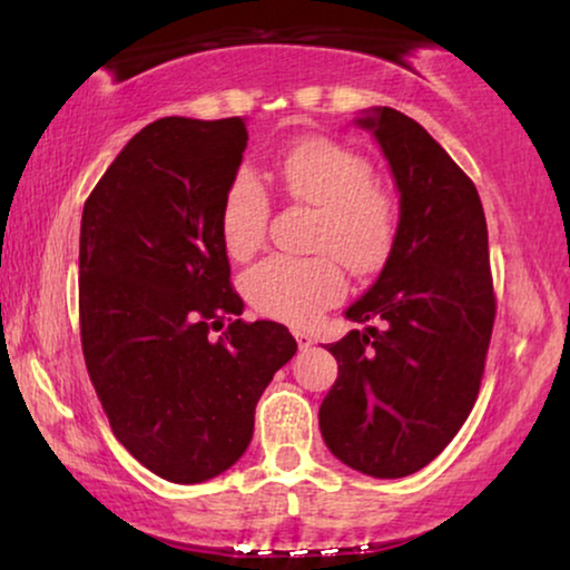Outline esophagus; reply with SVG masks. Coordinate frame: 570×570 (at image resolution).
<instances>
[{
    "label": "esophagus",
    "mask_w": 570,
    "mask_h": 570,
    "mask_svg": "<svg viewBox=\"0 0 570 570\" xmlns=\"http://www.w3.org/2000/svg\"><path fill=\"white\" fill-rule=\"evenodd\" d=\"M295 342H298L301 350H308L311 345H314V337H311V334H306V332H295Z\"/></svg>",
    "instance_id": "1"
}]
</instances>
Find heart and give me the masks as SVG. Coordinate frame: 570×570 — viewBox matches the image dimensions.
<instances>
[{
  "instance_id": "heart-1",
  "label": "heart",
  "mask_w": 570,
  "mask_h": 570,
  "mask_svg": "<svg viewBox=\"0 0 570 570\" xmlns=\"http://www.w3.org/2000/svg\"><path fill=\"white\" fill-rule=\"evenodd\" d=\"M277 170L287 197L318 207L311 246L326 252L264 256L244 272L240 287L259 314L306 326L347 291L338 255L355 275H371L389 259L396 240V205L392 194L373 184L371 163L332 139L295 142L279 155ZM267 223V189L252 168H238L220 205L225 252L233 259L252 256L264 240Z\"/></svg>"
}]
</instances>
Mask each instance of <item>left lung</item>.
Segmentation results:
<instances>
[{
  "label": "left lung",
  "mask_w": 570,
  "mask_h": 570,
  "mask_svg": "<svg viewBox=\"0 0 570 570\" xmlns=\"http://www.w3.org/2000/svg\"><path fill=\"white\" fill-rule=\"evenodd\" d=\"M357 124L376 135L392 166L400 225L379 279L345 314L365 330L330 345L340 373L318 428L340 462L394 480L431 464L470 417L495 293L472 178L394 108H376Z\"/></svg>",
  "instance_id": "left-lung-1"
}]
</instances>
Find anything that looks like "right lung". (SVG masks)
Wrapping results in <instances>:
<instances>
[{
  "label": "right lung",
  "mask_w": 570,
  "mask_h": 570,
  "mask_svg": "<svg viewBox=\"0 0 570 570\" xmlns=\"http://www.w3.org/2000/svg\"><path fill=\"white\" fill-rule=\"evenodd\" d=\"M246 142L238 116H166L129 139L82 209L88 376L121 446L181 485L238 462L256 402L298 350L283 324L238 318L220 205Z\"/></svg>",
  "instance_id": "1"
}]
</instances>
